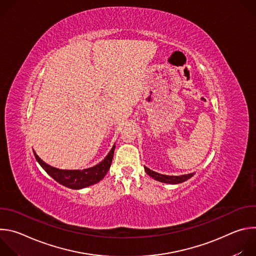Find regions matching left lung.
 I'll list each match as a JSON object with an SVG mask.
<instances>
[{"instance_id":"left-lung-1","label":"left lung","mask_w":256,"mask_h":256,"mask_svg":"<svg viewBox=\"0 0 256 256\" xmlns=\"http://www.w3.org/2000/svg\"><path fill=\"white\" fill-rule=\"evenodd\" d=\"M144 171L147 172L149 176L154 178L157 181L163 182V184H181V182H184L190 177L194 175V173H190V174H184V175H179V176H173V175H164L160 174L158 172H155L148 167H144Z\"/></svg>"}]
</instances>
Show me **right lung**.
<instances>
[{
    "label": "right lung",
    "mask_w": 256,
    "mask_h": 256,
    "mask_svg": "<svg viewBox=\"0 0 256 256\" xmlns=\"http://www.w3.org/2000/svg\"><path fill=\"white\" fill-rule=\"evenodd\" d=\"M114 149L116 144H114L112 150L109 151L107 156L100 163L83 170H64L52 167L42 161L38 155H36L35 151H33V153L44 170L56 181H58L60 184L72 190H81L93 186L104 178L109 168H110Z\"/></svg>",
    "instance_id": "1"
}]
</instances>
